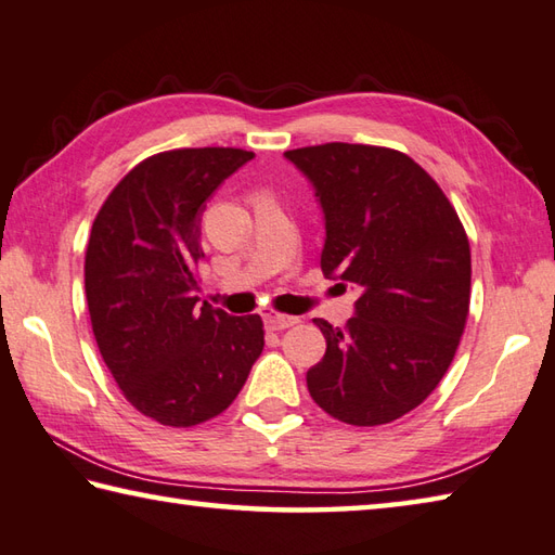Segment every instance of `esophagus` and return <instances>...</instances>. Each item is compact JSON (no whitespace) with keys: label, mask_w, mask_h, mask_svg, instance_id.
I'll list each match as a JSON object with an SVG mask.
<instances>
[{"label":"esophagus","mask_w":555,"mask_h":555,"mask_svg":"<svg viewBox=\"0 0 555 555\" xmlns=\"http://www.w3.org/2000/svg\"><path fill=\"white\" fill-rule=\"evenodd\" d=\"M264 325L269 330H286V327H294L298 325V318L294 315H284V312H276V310H267L264 312Z\"/></svg>","instance_id":"esophagus-1"}]
</instances>
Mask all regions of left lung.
<instances>
[{"label":"left lung","instance_id":"obj_1","mask_svg":"<svg viewBox=\"0 0 555 555\" xmlns=\"http://www.w3.org/2000/svg\"><path fill=\"white\" fill-rule=\"evenodd\" d=\"M325 214L322 274L359 288L306 380L339 422L378 427L422 405L456 354L470 306L468 235L444 191L405 153L325 143L284 153ZM339 284V286H341Z\"/></svg>","mask_w":555,"mask_h":555}]
</instances>
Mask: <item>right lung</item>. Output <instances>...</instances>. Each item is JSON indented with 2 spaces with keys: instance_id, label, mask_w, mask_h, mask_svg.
<instances>
[{
  "instance_id": "1",
  "label": "right lung",
  "mask_w": 555,
  "mask_h": 555,
  "mask_svg": "<svg viewBox=\"0 0 555 555\" xmlns=\"http://www.w3.org/2000/svg\"><path fill=\"white\" fill-rule=\"evenodd\" d=\"M255 157L240 147H181L143 159L94 218L85 291L94 339L120 392L165 427H194L230 408L264 349L259 315L196 306L206 198Z\"/></svg>"
}]
</instances>
